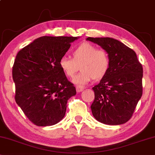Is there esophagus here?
<instances>
[{
  "mask_svg": "<svg viewBox=\"0 0 155 155\" xmlns=\"http://www.w3.org/2000/svg\"><path fill=\"white\" fill-rule=\"evenodd\" d=\"M76 91H77L78 93H80L81 91H83L84 88L82 87V86H76Z\"/></svg>",
  "mask_w": 155,
  "mask_h": 155,
  "instance_id": "esophagus-1",
  "label": "esophagus"
}]
</instances>
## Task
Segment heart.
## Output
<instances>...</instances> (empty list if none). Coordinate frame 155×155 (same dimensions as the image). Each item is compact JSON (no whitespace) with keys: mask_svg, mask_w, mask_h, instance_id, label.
Wrapping results in <instances>:
<instances>
[{"mask_svg":"<svg viewBox=\"0 0 155 155\" xmlns=\"http://www.w3.org/2000/svg\"><path fill=\"white\" fill-rule=\"evenodd\" d=\"M72 57H61L59 66L68 77H72L80 66L81 72L72 79L78 86L85 85L93 79L96 81L102 79L110 69V58L108 51L91 43H82L74 49Z\"/></svg>","mask_w":155,"mask_h":155,"instance_id":"heart-1","label":"heart"}]
</instances>
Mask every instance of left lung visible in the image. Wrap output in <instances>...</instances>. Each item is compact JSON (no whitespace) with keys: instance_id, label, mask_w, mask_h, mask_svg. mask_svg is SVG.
I'll return each instance as SVG.
<instances>
[{"instance_id":"left-lung-1","label":"left lung","mask_w":155,"mask_h":155,"mask_svg":"<svg viewBox=\"0 0 155 155\" xmlns=\"http://www.w3.org/2000/svg\"><path fill=\"white\" fill-rule=\"evenodd\" d=\"M108 51L110 67L100 83L93 87L91 108L95 118L106 125H121L133 116L142 95L143 68L135 51L110 38H88Z\"/></svg>"}]
</instances>
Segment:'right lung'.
<instances>
[{
	"mask_svg": "<svg viewBox=\"0 0 155 155\" xmlns=\"http://www.w3.org/2000/svg\"><path fill=\"white\" fill-rule=\"evenodd\" d=\"M77 37L44 36L18 51L13 67L15 99L38 126L57 124L65 115L67 101L75 96L74 84L59 66Z\"/></svg>",
	"mask_w": 155,
	"mask_h": 155,
	"instance_id": "right-lung-1",
	"label": "right lung"
}]
</instances>
